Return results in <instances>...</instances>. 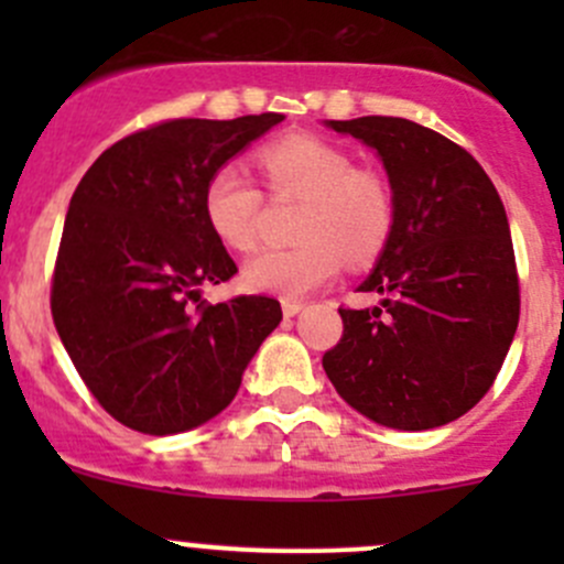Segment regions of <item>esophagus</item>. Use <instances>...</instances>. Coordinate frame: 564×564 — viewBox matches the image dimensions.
I'll return each mask as SVG.
<instances>
[{
    "label": "esophagus",
    "mask_w": 564,
    "mask_h": 564,
    "mask_svg": "<svg viewBox=\"0 0 564 564\" xmlns=\"http://www.w3.org/2000/svg\"><path fill=\"white\" fill-rule=\"evenodd\" d=\"M281 308H283V316L292 318L303 311V303H300V300H281Z\"/></svg>",
    "instance_id": "esophagus-1"
}]
</instances>
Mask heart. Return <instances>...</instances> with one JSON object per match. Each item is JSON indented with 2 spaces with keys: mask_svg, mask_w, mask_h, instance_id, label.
Instances as JSON below:
<instances>
[{
  "mask_svg": "<svg viewBox=\"0 0 564 564\" xmlns=\"http://www.w3.org/2000/svg\"><path fill=\"white\" fill-rule=\"evenodd\" d=\"M275 196L305 198L297 248L261 250L242 267L248 292L297 300L333 281L344 256L373 259L392 229V196L382 176L360 172L346 150L316 135H286L259 152ZM202 209L220 246L250 250L259 242L261 193L237 163L215 169L202 191Z\"/></svg>",
  "mask_w": 564,
  "mask_h": 564,
  "instance_id": "heart-1",
  "label": "heart"
}]
</instances>
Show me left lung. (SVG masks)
Instances as JSON below:
<instances>
[{"instance_id":"1","label":"left lung","mask_w":564,"mask_h":564,"mask_svg":"<svg viewBox=\"0 0 564 564\" xmlns=\"http://www.w3.org/2000/svg\"><path fill=\"white\" fill-rule=\"evenodd\" d=\"M371 147L392 193V229L360 292L340 308L344 338L322 366L362 417L429 431L469 412L497 379L519 327L510 224L480 163L401 117L324 119Z\"/></svg>"}]
</instances>
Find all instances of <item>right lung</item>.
<instances>
[{"label":"right lung","instance_id":"obj_1","mask_svg":"<svg viewBox=\"0 0 564 564\" xmlns=\"http://www.w3.org/2000/svg\"><path fill=\"white\" fill-rule=\"evenodd\" d=\"M278 122L155 124L108 147L73 193L51 314L84 384L128 429L169 436L213 420L281 324L270 297L193 305L237 272L204 220V182Z\"/></svg>","mask_w":564,"mask_h":564}]
</instances>
